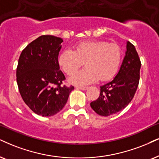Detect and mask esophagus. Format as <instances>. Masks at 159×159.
I'll return each mask as SVG.
<instances>
[{
	"label": "esophagus",
	"instance_id": "34e87169",
	"mask_svg": "<svg viewBox=\"0 0 159 159\" xmlns=\"http://www.w3.org/2000/svg\"><path fill=\"white\" fill-rule=\"evenodd\" d=\"M78 89H81V90H86V89H87V87L86 86H77Z\"/></svg>",
	"mask_w": 159,
	"mask_h": 159
}]
</instances>
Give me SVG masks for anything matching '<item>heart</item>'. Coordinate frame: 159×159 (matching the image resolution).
<instances>
[{
	"mask_svg": "<svg viewBox=\"0 0 159 159\" xmlns=\"http://www.w3.org/2000/svg\"><path fill=\"white\" fill-rule=\"evenodd\" d=\"M122 52L119 45L103 41H86L78 43L75 51L66 49L61 53L59 63L68 75H72L85 62L86 67L70 78L78 85L109 81L119 70Z\"/></svg>",
	"mask_w": 159,
	"mask_h": 159,
	"instance_id": "b5f03b06",
	"label": "heart"
}]
</instances>
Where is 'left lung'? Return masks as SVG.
Wrapping results in <instances>:
<instances>
[{
  "instance_id": "left-lung-1",
  "label": "left lung",
  "mask_w": 159,
  "mask_h": 159,
  "mask_svg": "<svg viewBox=\"0 0 159 159\" xmlns=\"http://www.w3.org/2000/svg\"><path fill=\"white\" fill-rule=\"evenodd\" d=\"M141 61L133 44L127 51L119 73L113 81L100 86V96L90 106L98 114L110 116L124 109L134 97L140 78Z\"/></svg>"
}]
</instances>
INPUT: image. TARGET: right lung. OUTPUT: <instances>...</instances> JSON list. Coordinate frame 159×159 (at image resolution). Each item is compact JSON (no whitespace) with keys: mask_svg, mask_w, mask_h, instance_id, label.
Returning <instances> with one entry per match:
<instances>
[{"mask_svg":"<svg viewBox=\"0 0 159 159\" xmlns=\"http://www.w3.org/2000/svg\"><path fill=\"white\" fill-rule=\"evenodd\" d=\"M63 39L43 35L24 48L17 67V83L23 101L34 113L53 116L67 103L73 86L62 85L66 79L59 70L58 56Z\"/></svg>","mask_w":159,"mask_h":159,"instance_id":"add662e5","label":"right lung"}]
</instances>
